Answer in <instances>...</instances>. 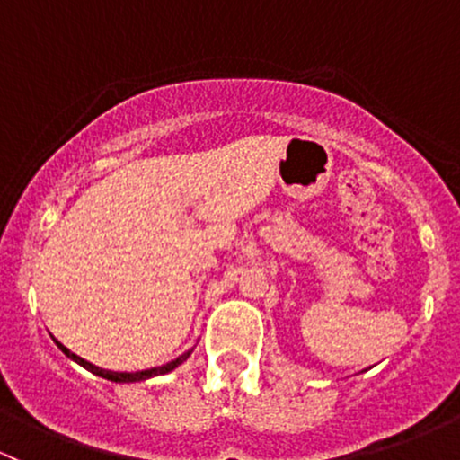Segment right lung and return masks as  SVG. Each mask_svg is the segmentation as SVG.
Instances as JSON below:
<instances>
[{
    "mask_svg": "<svg viewBox=\"0 0 460 460\" xmlns=\"http://www.w3.org/2000/svg\"><path fill=\"white\" fill-rule=\"evenodd\" d=\"M57 345L60 347V351H63L65 356H69V358H72V360L78 362V365H83L84 369H89L91 373H95V376H100V377H107V380H111V382H141V380H148V377H155V376H164V373H168V371L176 369V367H179L181 362L188 360V356L191 353V351H185L183 356H179V358H176V360L168 362V365L155 367V369H148V371H137V373H118V371H107V369H100V367L91 365V362L83 360V358L75 356V353L69 351L67 347H65V345H60L58 341H57Z\"/></svg>",
    "mask_w": 460,
    "mask_h": 460,
    "instance_id": "add662e5",
    "label": "right lung"
}]
</instances>
